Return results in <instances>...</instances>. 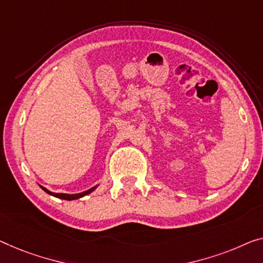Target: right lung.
<instances>
[{"label":"right lung","mask_w":263,"mask_h":263,"mask_svg":"<svg viewBox=\"0 0 263 263\" xmlns=\"http://www.w3.org/2000/svg\"><path fill=\"white\" fill-rule=\"evenodd\" d=\"M40 186H41V185H40ZM97 186H98V185H96V186L91 187V189L87 190V191H84V193L76 194V195H68V194H55V193H52V191L47 190L46 187H44V186H41V189H42V190H45L47 194H49V195L54 196V197H58V198H61V199H67V201H72V199H78V198H81V197H84V196H86V195L91 194L92 191H93L94 189H96Z\"/></svg>","instance_id":"obj_1"}]
</instances>
